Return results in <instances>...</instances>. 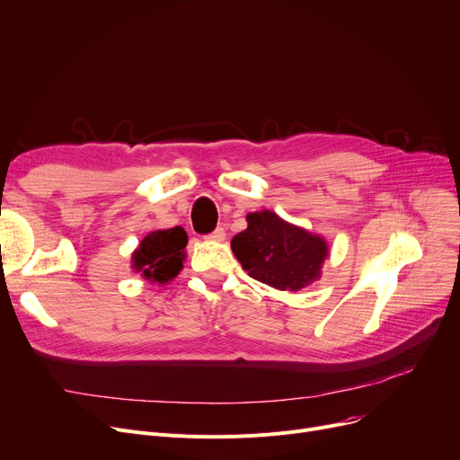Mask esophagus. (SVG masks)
Segmentation results:
<instances>
[{
    "label": "esophagus",
    "mask_w": 460,
    "mask_h": 460,
    "mask_svg": "<svg viewBox=\"0 0 460 460\" xmlns=\"http://www.w3.org/2000/svg\"><path fill=\"white\" fill-rule=\"evenodd\" d=\"M205 238H208V240H214V243H222V240L226 238V231H224V227H216L212 233H208Z\"/></svg>",
    "instance_id": "obj_1"
}]
</instances>
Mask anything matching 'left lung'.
Segmentation results:
<instances>
[{
    "label": "left lung",
    "instance_id": "left-lung-1",
    "mask_svg": "<svg viewBox=\"0 0 460 460\" xmlns=\"http://www.w3.org/2000/svg\"><path fill=\"white\" fill-rule=\"evenodd\" d=\"M248 227L233 236L231 250L257 281L279 291H300L321 278L328 257L324 238L283 222L272 210L246 216Z\"/></svg>",
    "mask_w": 460,
    "mask_h": 460
}]
</instances>
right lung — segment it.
Listing matches in <instances>:
<instances>
[{
    "label": "right lung",
    "mask_w": 460,
    "mask_h": 460,
    "mask_svg": "<svg viewBox=\"0 0 460 460\" xmlns=\"http://www.w3.org/2000/svg\"><path fill=\"white\" fill-rule=\"evenodd\" d=\"M186 244L188 234L182 227L151 231L132 253V269L151 283L172 281L182 270Z\"/></svg>",
    "instance_id": "right-lung-1"
}]
</instances>
